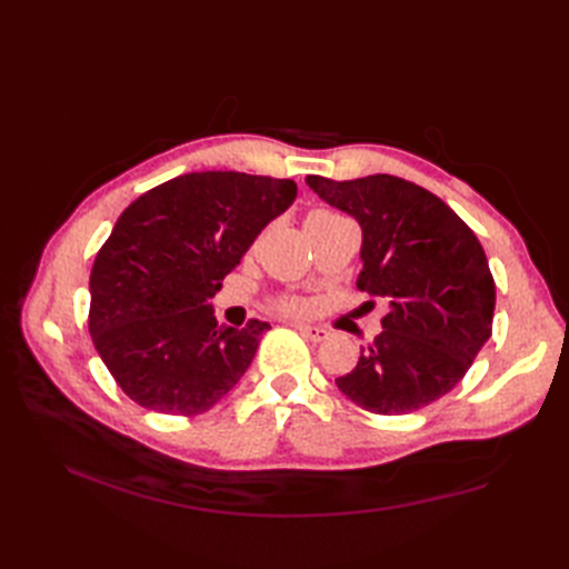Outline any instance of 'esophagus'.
Returning <instances> with one entry per match:
<instances>
[{"instance_id":"34e87169","label":"esophagus","mask_w":569,"mask_h":569,"mask_svg":"<svg viewBox=\"0 0 569 569\" xmlns=\"http://www.w3.org/2000/svg\"><path fill=\"white\" fill-rule=\"evenodd\" d=\"M296 330L303 337H308L310 342H322V340H328V335H330L325 328H318V325H306V322H298Z\"/></svg>"}]
</instances>
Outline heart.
<instances>
[{"label":"heart","instance_id":"heart-1","mask_svg":"<svg viewBox=\"0 0 569 569\" xmlns=\"http://www.w3.org/2000/svg\"><path fill=\"white\" fill-rule=\"evenodd\" d=\"M318 214H335V212H328V210H316L310 217H318ZM278 308L286 310V312H303L306 310V303L300 298H283L278 300Z\"/></svg>","mask_w":569,"mask_h":569}]
</instances>
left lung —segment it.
Returning <instances> with one entry per match:
<instances>
[{
    "label": "left lung",
    "mask_w": 569,
    "mask_h": 569,
    "mask_svg": "<svg viewBox=\"0 0 569 569\" xmlns=\"http://www.w3.org/2000/svg\"><path fill=\"white\" fill-rule=\"evenodd\" d=\"M312 192L361 227L359 291L389 300L381 332L335 379L349 401L406 416L462 381L491 337L497 286L477 234L438 196L396 176L330 180Z\"/></svg>",
    "instance_id": "1"
}]
</instances>
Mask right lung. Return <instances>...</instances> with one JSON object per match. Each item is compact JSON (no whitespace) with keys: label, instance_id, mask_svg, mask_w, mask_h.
Returning <instances> with one entry per match:
<instances>
[{"label":"right lung","instance_id":"obj_1","mask_svg":"<svg viewBox=\"0 0 569 569\" xmlns=\"http://www.w3.org/2000/svg\"><path fill=\"white\" fill-rule=\"evenodd\" d=\"M296 196L288 178L204 171L166 180L119 214L92 263L88 328L131 401L198 416L244 377L271 325L220 328L208 300Z\"/></svg>","mask_w":569,"mask_h":569}]
</instances>
